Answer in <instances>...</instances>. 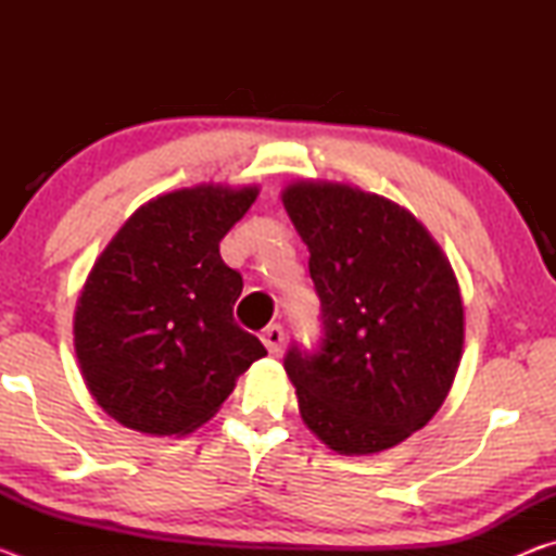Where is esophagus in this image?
<instances>
[{
  "mask_svg": "<svg viewBox=\"0 0 556 556\" xmlns=\"http://www.w3.org/2000/svg\"><path fill=\"white\" fill-rule=\"evenodd\" d=\"M262 343H265L267 351L275 355L281 351V343H285V328H281L279 324H271L267 326L265 331H262Z\"/></svg>",
  "mask_w": 556,
  "mask_h": 556,
  "instance_id": "obj_1",
  "label": "esophagus"
}]
</instances>
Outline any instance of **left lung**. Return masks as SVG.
<instances>
[{
    "label": "left lung",
    "instance_id": "1",
    "mask_svg": "<svg viewBox=\"0 0 556 556\" xmlns=\"http://www.w3.org/2000/svg\"><path fill=\"white\" fill-rule=\"evenodd\" d=\"M281 203L312 252L326 328L321 353L285 357L299 414L336 454H380L454 384L466 331L454 267L407 208L353 184L299 178Z\"/></svg>",
    "mask_w": 556,
    "mask_h": 556
}]
</instances>
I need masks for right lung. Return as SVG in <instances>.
<instances>
[{
  "instance_id": "right-lung-1",
  "label": "right lung",
  "mask_w": 556,
  "mask_h": 556,
  "mask_svg": "<svg viewBox=\"0 0 556 556\" xmlns=\"http://www.w3.org/2000/svg\"><path fill=\"white\" fill-rule=\"evenodd\" d=\"M260 186L199 184L129 215L75 304L80 375L102 412L149 437L203 427L267 351L235 324L242 277L220 240Z\"/></svg>"
}]
</instances>
